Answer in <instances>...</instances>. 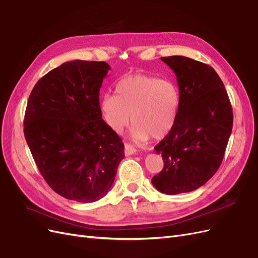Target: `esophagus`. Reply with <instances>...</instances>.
Masks as SVG:
<instances>
[{
	"label": "esophagus",
	"instance_id": "esophagus-1",
	"mask_svg": "<svg viewBox=\"0 0 258 258\" xmlns=\"http://www.w3.org/2000/svg\"><path fill=\"white\" fill-rule=\"evenodd\" d=\"M137 153H138V151L136 150V148L130 146L129 144H124V155L131 156V155H135Z\"/></svg>",
	"mask_w": 258,
	"mask_h": 258
}]
</instances>
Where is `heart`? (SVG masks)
I'll return each instance as SVG.
<instances>
[{
    "label": "heart",
    "instance_id": "obj_1",
    "mask_svg": "<svg viewBox=\"0 0 258 258\" xmlns=\"http://www.w3.org/2000/svg\"><path fill=\"white\" fill-rule=\"evenodd\" d=\"M116 93L104 95L100 104L103 119L116 134H121L132 121L131 140L143 144L151 137L165 138L173 128L181 96L172 81L132 74L117 83Z\"/></svg>",
    "mask_w": 258,
    "mask_h": 258
}]
</instances>
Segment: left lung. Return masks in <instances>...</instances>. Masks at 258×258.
Wrapping results in <instances>:
<instances>
[{
  "label": "left lung",
  "mask_w": 258,
  "mask_h": 258,
  "mask_svg": "<svg viewBox=\"0 0 258 258\" xmlns=\"http://www.w3.org/2000/svg\"><path fill=\"white\" fill-rule=\"evenodd\" d=\"M176 75L181 103L173 128L156 145L163 169L152 178L162 194L189 192L220 168L232 130V108L215 70L183 56L162 57Z\"/></svg>",
  "instance_id": "obj_1"
}]
</instances>
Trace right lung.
<instances>
[{"mask_svg": "<svg viewBox=\"0 0 258 258\" xmlns=\"http://www.w3.org/2000/svg\"><path fill=\"white\" fill-rule=\"evenodd\" d=\"M108 70L104 61L64 62L36 83L28 100L23 131L36 166L54 191L77 202L104 197L124 157L100 108Z\"/></svg>", "mask_w": 258, "mask_h": 258, "instance_id": "obj_1", "label": "right lung"}]
</instances>
